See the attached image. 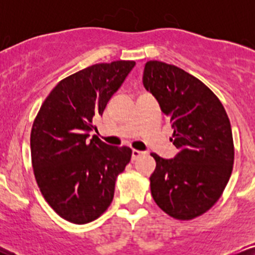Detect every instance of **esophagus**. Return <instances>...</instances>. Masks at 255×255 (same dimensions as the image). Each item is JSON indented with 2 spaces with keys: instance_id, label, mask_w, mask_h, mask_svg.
<instances>
[{
  "instance_id": "34e87169",
  "label": "esophagus",
  "mask_w": 255,
  "mask_h": 255,
  "mask_svg": "<svg viewBox=\"0 0 255 255\" xmlns=\"http://www.w3.org/2000/svg\"><path fill=\"white\" fill-rule=\"evenodd\" d=\"M142 154H144V152L142 151H139V150H133L131 151V159H137L139 157H141Z\"/></svg>"
}]
</instances>
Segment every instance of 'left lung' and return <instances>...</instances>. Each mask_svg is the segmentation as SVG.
Listing matches in <instances>:
<instances>
[{"label":"left lung","instance_id":"obj_1","mask_svg":"<svg viewBox=\"0 0 255 255\" xmlns=\"http://www.w3.org/2000/svg\"><path fill=\"white\" fill-rule=\"evenodd\" d=\"M142 84L170 118L171 141L180 152L171 159L156 153L151 193L171 217L188 221L209 211L221 198L234 165L229 118L206 85L174 64L148 61Z\"/></svg>","mask_w":255,"mask_h":255}]
</instances>
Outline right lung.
Masks as SVG:
<instances>
[{"label": "right lung", "instance_id": "1", "mask_svg": "<svg viewBox=\"0 0 255 255\" xmlns=\"http://www.w3.org/2000/svg\"><path fill=\"white\" fill-rule=\"evenodd\" d=\"M135 66L134 61L97 63L61 80L40 107L31 131L34 176L57 215L75 224L95 221L110 206L116 177L131 150L97 136L93 120Z\"/></svg>", "mask_w": 255, "mask_h": 255}]
</instances>
